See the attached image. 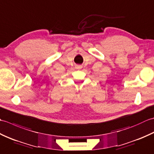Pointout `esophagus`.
Masks as SVG:
<instances>
[{
    "label": "esophagus",
    "instance_id": "obj_1",
    "mask_svg": "<svg viewBox=\"0 0 154 154\" xmlns=\"http://www.w3.org/2000/svg\"><path fill=\"white\" fill-rule=\"evenodd\" d=\"M75 68L77 69H78V70H80L81 68H82V67L81 66V65H77L76 67H75Z\"/></svg>",
    "mask_w": 154,
    "mask_h": 154
}]
</instances>
